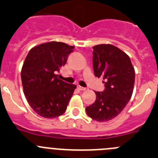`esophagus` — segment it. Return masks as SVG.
<instances>
[{"mask_svg": "<svg viewBox=\"0 0 158 158\" xmlns=\"http://www.w3.org/2000/svg\"><path fill=\"white\" fill-rule=\"evenodd\" d=\"M78 89H79V90H82V91H85V90L87 89V88H85V87H82L80 86V85H78Z\"/></svg>", "mask_w": 158, "mask_h": 158, "instance_id": "obj_1", "label": "esophagus"}]
</instances>
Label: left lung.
Wrapping results in <instances>:
<instances>
[{
	"label": "left lung",
	"mask_w": 158,
	"mask_h": 158,
	"mask_svg": "<svg viewBox=\"0 0 158 158\" xmlns=\"http://www.w3.org/2000/svg\"><path fill=\"white\" fill-rule=\"evenodd\" d=\"M93 48L94 74L103 79L105 89L95 92L96 101L85 111L93 120L109 121L120 114L131 99L135 71L129 56L117 47L102 44Z\"/></svg>",
	"instance_id": "8db88e82"
}]
</instances>
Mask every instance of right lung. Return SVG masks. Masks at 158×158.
Instances as JSON below:
<instances>
[{
  "mask_svg": "<svg viewBox=\"0 0 158 158\" xmlns=\"http://www.w3.org/2000/svg\"><path fill=\"white\" fill-rule=\"evenodd\" d=\"M74 46L50 42L29 51L21 69L24 93L29 105L39 116L56 118L65 112L76 85L58 78Z\"/></svg>",
  "mask_w": 158,
  "mask_h": 158,
  "instance_id": "obj_1",
  "label": "right lung"
}]
</instances>
